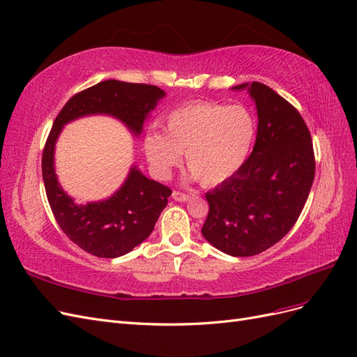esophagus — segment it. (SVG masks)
Returning <instances> with one entry per match:
<instances>
[{"label": "esophagus", "instance_id": "esophagus-1", "mask_svg": "<svg viewBox=\"0 0 357 357\" xmlns=\"http://www.w3.org/2000/svg\"><path fill=\"white\" fill-rule=\"evenodd\" d=\"M172 198H174L176 201H188L190 198V195H189V193H185V192L174 190V192H172Z\"/></svg>", "mask_w": 357, "mask_h": 357}]
</instances>
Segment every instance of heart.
<instances>
[{
	"mask_svg": "<svg viewBox=\"0 0 357 357\" xmlns=\"http://www.w3.org/2000/svg\"><path fill=\"white\" fill-rule=\"evenodd\" d=\"M256 132V119L244 105L198 101L172 110L165 119L164 137L147 135L144 150L160 177H167L185 153L192 174L211 188L243 168Z\"/></svg>",
	"mask_w": 357,
	"mask_h": 357,
	"instance_id": "obj_1",
	"label": "heart"
}]
</instances>
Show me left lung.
Here are the masks:
<instances>
[{"instance_id":"obj_1","label":"left lung","mask_w":357,"mask_h":357,"mask_svg":"<svg viewBox=\"0 0 357 357\" xmlns=\"http://www.w3.org/2000/svg\"><path fill=\"white\" fill-rule=\"evenodd\" d=\"M248 88L257 109L253 152L234 177L205 193L208 215L202 235L231 256H255L294 228L314 180L316 159L299 112L266 84Z\"/></svg>"}]
</instances>
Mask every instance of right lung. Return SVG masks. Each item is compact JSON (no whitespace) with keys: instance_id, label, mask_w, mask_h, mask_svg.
I'll return each mask as SVG.
<instances>
[{"instance_id":"obj_1","label":"right lung","mask_w":357,"mask_h":357,"mask_svg":"<svg viewBox=\"0 0 357 357\" xmlns=\"http://www.w3.org/2000/svg\"><path fill=\"white\" fill-rule=\"evenodd\" d=\"M164 95L153 84L105 80L73 95L53 122L41 158L43 180L59 228L82 250L107 259L131 252L152 234L171 189L132 168L112 198L75 205L61 189L53 168V150L62 126L80 116L104 113L121 119L134 134H139L144 119Z\"/></svg>"}]
</instances>
